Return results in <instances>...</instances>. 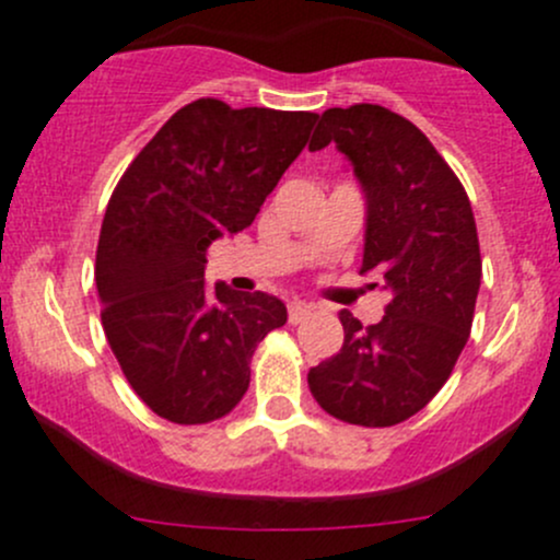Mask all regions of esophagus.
Returning a JSON list of instances; mask_svg holds the SVG:
<instances>
[{"label": "esophagus", "mask_w": 560, "mask_h": 560, "mask_svg": "<svg viewBox=\"0 0 560 560\" xmlns=\"http://www.w3.org/2000/svg\"><path fill=\"white\" fill-rule=\"evenodd\" d=\"M310 304L307 302H299V299H293L291 304H288V320H291V324H299V320L304 318V315H310Z\"/></svg>", "instance_id": "1"}]
</instances>
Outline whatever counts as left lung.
Masks as SVG:
<instances>
[{
    "instance_id": "left-lung-1",
    "label": "left lung",
    "mask_w": 560,
    "mask_h": 560,
    "mask_svg": "<svg viewBox=\"0 0 560 560\" xmlns=\"http://www.w3.org/2000/svg\"><path fill=\"white\" fill-rule=\"evenodd\" d=\"M331 141L368 198L362 272L392 299L373 326L342 310V348L307 384L340 422L392 428L439 395L466 348L481 280L476 220L455 171L406 116L373 103L329 108L310 149Z\"/></svg>"
}]
</instances>
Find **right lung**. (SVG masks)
<instances>
[{
	"instance_id": "1",
	"label": "right lung",
	"mask_w": 560,
	"mask_h": 560,
	"mask_svg": "<svg viewBox=\"0 0 560 560\" xmlns=\"http://www.w3.org/2000/svg\"><path fill=\"white\" fill-rule=\"evenodd\" d=\"M318 114L231 108L201 97L176 110L110 192L94 261L105 337L127 384L158 417L207 424L250 386L258 342L285 324L269 293L203 282L207 250L256 220Z\"/></svg>"
}]
</instances>
